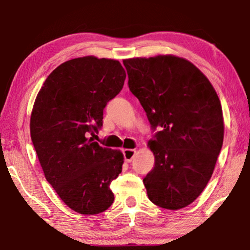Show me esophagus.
<instances>
[{"label": "esophagus", "instance_id": "34e87169", "mask_svg": "<svg viewBox=\"0 0 250 250\" xmlns=\"http://www.w3.org/2000/svg\"><path fill=\"white\" fill-rule=\"evenodd\" d=\"M135 154V150L132 149H125L124 150V156H125V160L126 162H131L133 159V156Z\"/></svg>", "mask_w": 250, "mask_h": 250}]
</instances>
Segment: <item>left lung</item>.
Returning <instances> with one entry per match:
<instances>
[{
  "label": "left lung",
  "mask_w": 250,
  "mask_h": 250,
  "mask_svg": "<svg viewBox=\"0 0 250 250\" xmlns=\"http://www.w3.org/2000/svg\"><path fill=\"white\" fill-rule=\"evenodd\" d=\"M129 88L151 126L154 167L143 179L147 197L162 208L191 204L208 183L224 140L218 96L206 76L174 55L125 59Z\"/></svg>",
  "instance_id": "obj_1"
}]
</instances>
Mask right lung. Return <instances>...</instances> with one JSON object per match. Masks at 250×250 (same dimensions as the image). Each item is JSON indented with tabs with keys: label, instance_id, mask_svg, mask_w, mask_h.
I'll return each mask as SVG.
<instances>
[{
	"label": "right lung",
	"instance_id": "right-lung-1",
	"mask_svg": "<svg viewBox=\"0 0 250 250\" xmlns=\"http://www.w3.org/2000/svg\"><path fill=\"white\" fill-rule=\"evenodd\" d=\"M125 76L115 59H70L49 74L34 103L31 138L46 180L79 214L103 213L115 200L110 183L122 171L124 154L88 137L101 128L104 109Z\"/></svg>",
	"mask_w": 250,
	"mask_h": 250
}]
</instances>
